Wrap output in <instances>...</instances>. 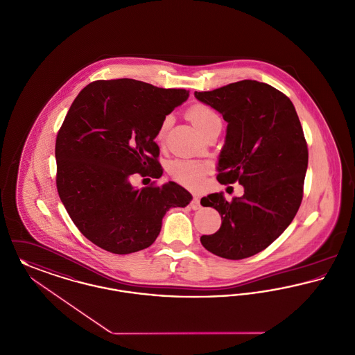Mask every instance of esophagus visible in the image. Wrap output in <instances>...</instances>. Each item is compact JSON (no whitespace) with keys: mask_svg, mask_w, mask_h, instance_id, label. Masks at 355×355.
<instances>
[{"mask_svg":"<svg viewBox=\"0 0 355 355\" xmlns=\"http://www.w3.org/2000/svg\"><path fill=\"white\" fill-rule=\"evenodd\" d=\"M190 208L193 209V210H198V209L201 208L200 198H198L197 196H194V198L191 200V202H190Z\"/></svg>","mask_w":355,"mask_h":355,"instance_id":"esophagus-1","label":"esophagus"}]
</instances>
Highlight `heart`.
Listing matches in <instances>:
<instances>
[{"mask_svg": "<svg viewBox=\"0 0 355 355\" xmlns=\"http://www.w3.org/2000/svg\"><path fill=\"white\" fill-rule=\"evenodd\" d=\"M189 118L202 134H205L210 127H213L217 123H221L218 114L210 105H193L189 110ZM168 125H170V116H165L157 131L158 141H162L165 138ZM168 170H170V174L173 175V178L177 180L178 182L190 187V188H197L204 184L208 166L205 164L197 162V161L175 159L170 164Z\"/></svg>", "mask_w": 355, "mask_h": 355, "instance_id": "obj_1", "label": "heart"}]
</instances>
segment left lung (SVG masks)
Returning a JSON list of instances; mask_svg holds the SVG:
<instances>
[{
    "label": "left lung",
    "instance_id": "8db88e82",
    "mask_svg": "<svg viewBox=\"0 0 355 355\" xmlns=\"http://www.w3.org/2000/svg\"><path fill=\"white\" fill-rule=\"evenodd\" d=\"M194 95L228 122L218 182L244 187L243 197L230 202L223 193L201 198L223 220L201 244L224 259L250 257L271 245L302 204L309 165L303 128L291 101L270 84L241 80Z\"/></svg>",
    "mask_w": 355,
    "mask_h": 355
}]
</instances>
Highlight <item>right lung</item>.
<instances>
[{"mask_svg": "<svg viewBox=\"0 0 355 355\" xmlns=\"http://www.w3.org/2000/svg\"><path fill=\"white\" fill-rule=\"evenodd\" d=\"M182 88L134 79L96 80L69 107L56 137V187L76 228L116 254L145 250L158 237L170 208L191 194L175 182L135 189L130 177L162 175L158 127L188 99Z\"/></svg>", "mask_w": 355, "mask_h": 355, "instance_id": "1", "label": "right lung"}]
</instances>
